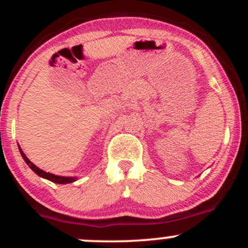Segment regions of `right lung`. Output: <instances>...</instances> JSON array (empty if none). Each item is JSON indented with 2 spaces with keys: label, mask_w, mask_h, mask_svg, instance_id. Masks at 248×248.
<instances>
[{
  "label": "right lung",
  "mask_w": 248,
  "mask_h": 248,
  "mask_svg": "<svg viewBox=\"0 0 248 248\" xmlns=\"http://www.w3.org/2000/svg\"><path fill=\"white\" fill-rule=\"evenodd\" d=\"M19 150H20V153L21 155H22L23 160L26 161V164H27L28 166H30L31 169H32L33 171L35 172L36 174H38L39 177H41V178H45V179H48V181L53 182V183H57V184H69V183H72V182L77 181V177H65V176H57V174H53V173H49V172H46L44 170H41V169H39L38 166L34 165V164L32 163V161L30 160L27 157H26L25 153L22 152V150L20 148L19 146Z\"/></svg>",
  "instance_id": "obj_1"
}]
</instances>
